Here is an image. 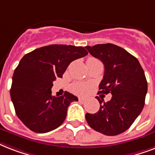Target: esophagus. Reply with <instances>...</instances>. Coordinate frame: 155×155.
Listing matches in <instances>:
<instances>
[{"label":"esophagus","instance_id":"34e87169","mask_svg":"<svg viewBox=\"0 0 155 155\" xmlns=\"http://www.w3.org/2000/svg\"><path fill=\"white\" fill-rule=\"evenodd\" d=\"M79 101H84L85 98H84V97H79Z\"/></svg>","mask_w":155,"mask_h":155}]
</instances>
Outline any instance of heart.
<instances>
[{"mask_svg": "<svg viewBox=\"0 0 155 155\" xmlns=\"http://www.w3.org/2000/svg\"><path fill=\"white\" fill-rule=\"evenodd\" d=\"M71 90L75 94L84 95L88 91V86L84 83H75L71 86Z\"/></svg>", "mask_w": 155, "mask_h": 155, "instance_id": "b5f03b06", "label": "heart"}]
</instances>
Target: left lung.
Returning <instances> with one entry per match:
<instances>
[{"mask_svg":"<svg viewBox=\"0 0 155 155\" xmlns=\"http://www.w3.org/2000/svg\"><path fill=\"white\" fill-rule=\"evenodd\" d=\"M86 49L104 65L98 94H112L108 102L96 97L101 104L99 111L86 113V120L103 134H120L131 126L144 107L147 92L144 71L134 56L117 45L97 44Z\"/></svg>","mask_w":155,"mask_h":155,"instance_id":"1","label":"left lung"}]
</instances>
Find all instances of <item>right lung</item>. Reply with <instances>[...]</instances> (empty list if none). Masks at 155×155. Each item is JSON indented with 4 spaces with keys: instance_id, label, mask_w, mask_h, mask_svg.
<instances>
[{
    "instance_id": "add662e5",
    "label": "right lung",
    "mask_w": 155,
    "mask_h": 155,
    "mask_svg": "<svg viewBox=\"0 0 155 155\" xmlns=\"http://www.w3.org/2000/svg\"><path fill=\"white\" fill-rule=\"evenodd\" d=\"M82 47L49 45L26 54L13 75L10 97L18 118L35 133L55 130L64 121L68 106L78 98L70 92L51 96L53 81L63 77L68 65L84 57Z\"/></svg>"
}]
</instances>
